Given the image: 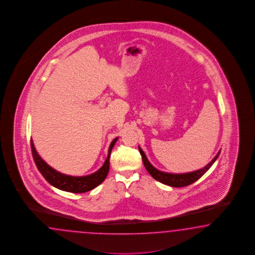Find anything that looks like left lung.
<instances>
[{
	"label": "left lung",
	"mask_w": 255,
	"mask_h": 255,
	"mask_svg": "<svg viewBox=\"0 0 255 255\" xmlns=\"http://www.w3.org/2000/svg\"><path fill=\"white\" fill-rule=\"evenodd\" d=\"M138 150L141 154V158L143 161L144 166L149 172L150 176H152L157 181L163 183L164 185H167L170 187H175V188H180V187H185L189 186L190 184L195 182L200 177L206 173V171L210 169V167L213 165V163L216 162V159L220 154V150L216 154V156L206 166H204L202 169L196 170L193 172L189 173H184V174H171V173H165L162 172L160 170L156 169L151 163L148 161L147 157L145 155L143 150L138 146Z\"/></svg>",
	"instance_id": "1"
}]
</instances>
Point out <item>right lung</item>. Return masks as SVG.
Wrapping results in <instances>:
<instances>
[{
    "label": "right lung",
    "instance_id": "right-lung-1",
    "mask_svg": "<svg viewBox=\"0 0 255 255\" xmlns=\"http://www.w3.org/2000/svg\"><path fill=\"white\" fill-rule=\"evenodd\" d=\"M118 139V137H116L110 144V147L108 150V155L103 166L98 171L92 173L91 175L83 176H68L53 169L49 164H47L44 160L41 159V157L39 156V153L37 152V150L34 147L32 139H30V145H31V151H32L34 162L36 163L39 172L41 173V175L53 187L64 191H68L73 193H83L95 189L105 180V177L109 172L112 149Z\"/></svg>",
    "mask_w": 255,
    "mask_h": 255
}]
</instances>
